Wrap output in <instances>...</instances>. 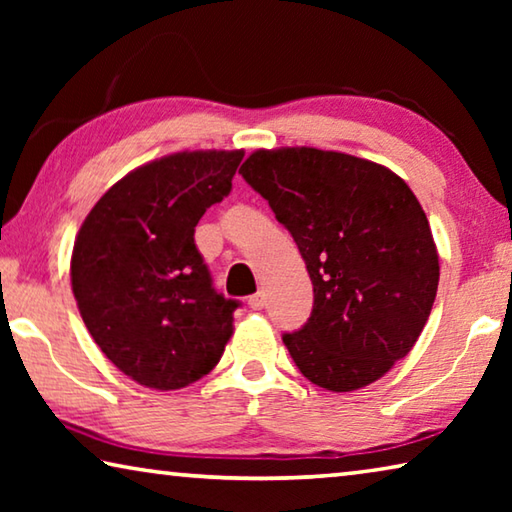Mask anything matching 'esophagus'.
<instances>
[{"instance_id": "1", "label": "esophagus", "mask_w": 512, "mask_h": 512, "mask_svg": "<svg viewBox=\"0 0 512 512\" xmlns=\"http://www.w3.org/2000/svg\"><path fill=\"white\" fill-rule=\"evenodd\" d=\"M264 305H266V298H264V293H262V291H259V293H255V296H250V298H248V307H250V309L259 311V309H264Z\"/></svg>"}]
</instances>
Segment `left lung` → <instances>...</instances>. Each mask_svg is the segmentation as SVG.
Masks as SVG:
<instances>
[{"label":"left lung","mask_w":512,"mask_h":512,"mask_svg":"<svg viewBox=\"0 0 512 512\" xmlns=\"http://www.w3.org/2000/svg\"><path fill=\"white\" fill-rule=\"evenodd\" d=\"M291 232L314 284L302 329L284 334L311 384L357 391L418 341L438 291V250L418 198L377 162L311 146L259 149L239 169Z\"/></svg>","instance_id":"8db88e82"}]
</instances>
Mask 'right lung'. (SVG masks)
Instances as JSON below:
<instances>
[{
  "instance_id": "add662e5",
  "label": "right lung",
  "mask_w": 512,
  "mask_h": 512,
  "mask_svg": "<svg viewBox=\"0 0 512 512\" xmlns=\"http://www.w3.org/2000/svg\"><path fill=\"white\" fill-rule=\"evenodd\" d=\"M244 151H183L133 169L85 216L72 291L94 343L137 384L176 391L207 375L232 336L194 244L205 210L230 194Z\"/></svg>"
}]
</instances>
